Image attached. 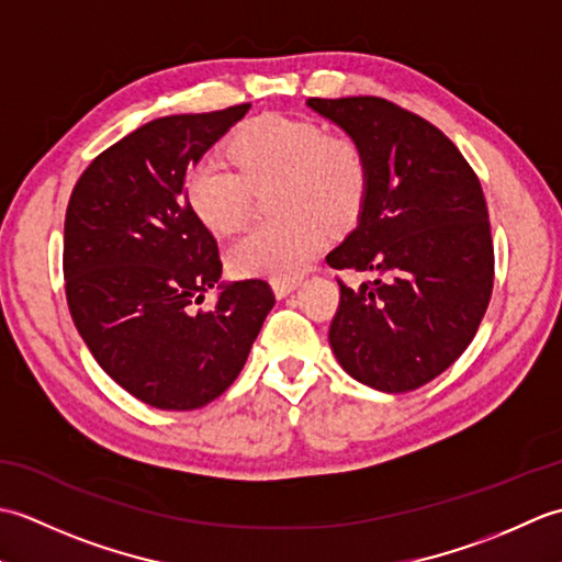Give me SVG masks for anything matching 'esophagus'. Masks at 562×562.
Here are the masks:
<instances>
[{"label": "esophagus", "instance_id": "esophagus-1", "mask_svg": "<svg viewBox=\"0 0 562 562\" xmlns=\"http://www.w3.org/2000/svg\"><path fill=\"white\" fill-rule=\"evenodd\" d=\"M296 288H300V280H278L272 282V292L278 300H284V296H290Z\"/></svg>", "mask_w": 562, "mask_h": 562}]
</instances>
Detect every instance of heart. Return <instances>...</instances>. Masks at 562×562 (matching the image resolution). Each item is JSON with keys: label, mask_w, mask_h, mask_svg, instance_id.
I'll list each match as a JSON object with an SVG mask.
<instances>
[{"label": "heart", "mask_w": 562, "mask_h": 562, "mask_svg": "<svg viewBox=\"0 0 562 562\" xmlns=\"http://www.w3.org/2000/svg\"><path fill=\"white\" fill-rule=\"evenodd\" d=\"M278 183L272 224L246 232L226 254L236 278L294 280L330 229L348 226L367 195V159L355 139L326 135L312 121L262 115L229 145V161L205 154L190 166L186 200L212 234H232L250 210L254 190Z\"/></svg>", "instance_id": "1"}]
</instances>
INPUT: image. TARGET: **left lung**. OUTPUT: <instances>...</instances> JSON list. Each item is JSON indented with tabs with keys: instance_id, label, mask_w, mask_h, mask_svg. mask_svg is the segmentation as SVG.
<instances>
[{
	"instance_id": "left-lung-1",
	"label": "left lung",
	"mask_w": 562,
	"mask_h": 562,
	"mask_svg": "<svg viewBox=\"0 0 562 562\" xmlns=\"http://www.w3.org/2000/svg\"><path fill=\"white\" fill-rule=\"evenodd\" d=\"M367 159L355 229L326 256L340 282L330 350L352 379L384 393L425 386L469 348L493 292V238L479 178L420 115L376 97L308 99Z\"/></svg>"
}]
</instances>
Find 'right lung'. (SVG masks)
<instances>
[{
    "mask_svg": "<svg viewBox=\"0 0 562 562\" xmlns=\"http://www.w3.org/2000/svg\"><path fill=\"white\" fill-rule=\"evenodd\" d=\"M248 109L157 117L99 154L71 190V321L103 372L151 408L195 411L222 396L274 306L266 280L222 282L217 241L186 200L190 166ZM212 286L215 308L198 313Z\"/></svg>",
    "mask_w": 562,
    "mask_h": 562,
    "instance_id": "add662e5",
    "label": "right lung"
}]
</instances>
